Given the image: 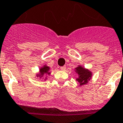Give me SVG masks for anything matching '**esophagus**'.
Returning a JSON list of instances; mask_svg holds the SVG:
<instances>
[{"label": "esophagus", "instance_id": "obj_1", "mask_svg": "<svg viewBox=\"0 0 123 123\" xmlns=\"http://www.w3.org/2000/svg\"><path fill=\"white\" fill-rule=\"evenodd\" d=\"M61 70H65L66 69V66H62L60 68Z\"/></svg>", "mask_w": 123, "mask_h": 123}]
</instances>
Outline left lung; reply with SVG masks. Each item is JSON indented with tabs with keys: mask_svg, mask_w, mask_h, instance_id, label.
<instances>
[{
	"mask_svg": "<svg viewBox=\"0 0 123 123\" xmlns=\"http://www.w3.org/2000/svg\"><path fill=\"white\" fill-rule=\"evenodd\" d=\"M75 72L79 75V78L77 79L76 80L79 83L80 85L87 84L92 75V72L90 70L85 69L80 66L75 68Z\"/></svg>",
	"mask_w": 123,
	"mask_h": 123,
	"instance_id": "1",
	"label": "left lung"
}]
</instances>
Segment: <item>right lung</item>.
Masks as SVG:
<instances>
[{"label": "right lung", "mask_w": 123, "mask_h": 123, "mask_svg": "<svg viewBox=\"0 0 123 123\" xmlns=\"http://www.w3.org/2000/svg\"><path fill=\"white\" fill-rule=\"evenodd\" d=\"M50 68H49L48 66H43V68H41V69H39V74H37L36 76L39 77V78H41L43 77L44 75L45 74H50V72H49Z\"/></svg>", "instance_id": "add662e5"}]
</instances>
